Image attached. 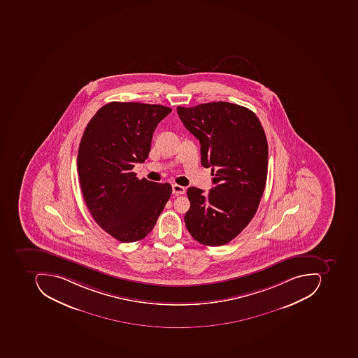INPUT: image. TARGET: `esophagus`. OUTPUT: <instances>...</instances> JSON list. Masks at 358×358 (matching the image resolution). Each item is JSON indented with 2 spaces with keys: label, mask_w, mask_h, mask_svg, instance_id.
<instances>
[{
  "label": "esophagus",
  "mask_w": 358,
  "mask_h": 358,
  "mask_svg": "<svg viewBox=\"0 0 358 358\" xmlns=\"http://www.w3.org/2000/svg\"><path fill=\"white\" fill-rule=\"evenodd\" d=\"M172 192H173L174 194H185L186 189L182 186H180V185L174 184L172 185Z\"/></svg>",
  "instance_id": "esophagus-1"
}]
</instances>
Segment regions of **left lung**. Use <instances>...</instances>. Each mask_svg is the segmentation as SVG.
I'll return each mask as SVG.
<instances>
[{
  "mask_svg": "<svg viewBox=\"0 0 358 358\" xmlns=\"http://www.w3.org/2000/svg\"><path fill=\"white\" fill-rule=\"evenodd\" d=\"M178 116L201 145V164L212 168L208 194L187 190L185 224L199 243L220 246L250 224L260 203L268 174V142L255 113L228 102L178 106Z\"/></svg>",
  "mask_w": 358,
  "mask_h": 358,
  "instance_id": "8db88e82",
  "label": "left lung"
}]
</instances>
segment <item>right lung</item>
Returning a JSON list of instances; mask_svg holds the SVG:
<instances>
[{
  "label": "right lung",
  "instance_id": "add662e5",
  "mask_svg": "<svg viewBox=\"0 0 358 358\" xmlns=\"http://www.w3.org/2000/svg\"><path fill=\"white\" fill-rule=\"evenodd\" d=\"M171 108L158 104L110 102L87 124L78 170L87 208L96 224L118 241H140L172 194L169 182L138 180L134 164L145 162L155 129Z\"/></svg>",
  "mask_w": 358,
  "mask_h": 358
}]
</instances>
